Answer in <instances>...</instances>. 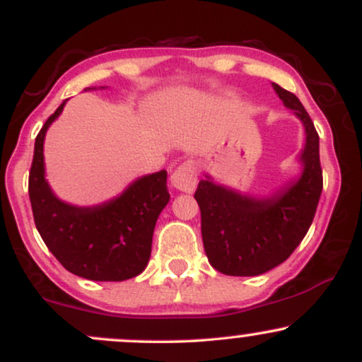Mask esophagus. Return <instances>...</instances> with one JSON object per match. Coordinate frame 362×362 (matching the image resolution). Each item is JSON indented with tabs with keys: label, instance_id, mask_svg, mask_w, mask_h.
Wrapping results in <instances>:
<instances>
[{
	"label": "esophagus",
	"instance_id": "34e87169",
	"mask_svg": "<svg viewBox=\"0 0 362 362\" xmlns=\"http://www.w3.org/2000/svg\"><path fill=\"white\" fill-rule=\"evenodd\" d=\"M170 182L177 190L189 194L194 192L195 185H197V165H195V161L185 160L184 163L178 165L170 175Z\"/></svg>",
	"mask_w": 362,
	"mask_h": 362
}]
</instances>
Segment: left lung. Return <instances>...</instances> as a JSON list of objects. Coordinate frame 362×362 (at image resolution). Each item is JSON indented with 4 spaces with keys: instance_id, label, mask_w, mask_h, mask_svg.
<instances>
[{
    "instance_id": "obj_1",
    "label": "left lung",
    "mask_w": 362,
    "mask_h": 362,
    "mask_svg": "<svg viewBox=\"0 0 362 362\" xmlns=\"http://www.w3.org/2000/svg\"><path fill=\"white\" fill-rule=\"evenodd\" d=\"M272 88L305 127L300 175L269 195H252L206 173L194 194L207 260L226 276H260L282 264L308 233L322 195L318 132L296 95L277 83Z\"/></svg>"
}]
</instances>
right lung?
<instances>
[{"mask_svg": "<svg viewBox=\"0 0 362 362\" xmlns=\"http://www.w3.org/2000/svg\"><path fill=\"white\" fill-rule=\"evenodd\" d=\"M66 102L45 120L35 138L28 195L37 231L62 267L74 276L90 281L131 279L146 269L156 219L170 201L167 170L136 178L102 204L62 201L45 178L44 141Z\"/></svg>", "mask_w": 362, "mask_h": 362, "instance_id": "obj_1", "label": "right lung"}]
</instances>
